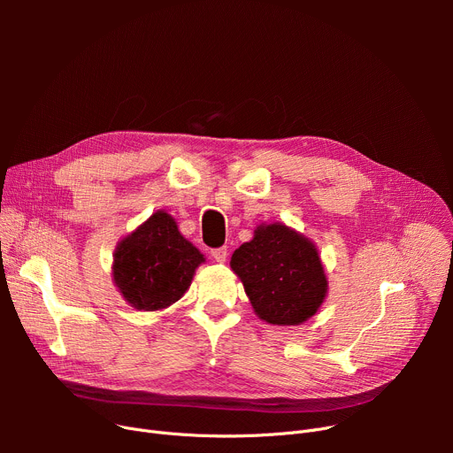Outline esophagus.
<instances>
[{"label": "esophagus", "instance_id": "34e87169", "mask_svg": "<svg viewBox=\"0 0 453 453\" xmlns=\"http://www.w3.org/2000/svg\"><path fill=\"white\" fill-rule=\"evenodd\" d=\"M211 255H212L214 260H217V263H226V260H227V248L226 246L214 248V250H211Z\"/></svg>", "mask_w": 453, "mask_h": 453}]
</instances>
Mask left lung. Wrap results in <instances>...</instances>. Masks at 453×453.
Masks as SVG:
<instances>
[{"label": "left lung", "mask_w": 453, "mask_h": 453, "mask_svg": "<svg viewBox=\"0 0 453 453\" xmlns=\"http://www.w3.org/2000/svg\"><path fill=\"white\" fill-rule=\"evenodd\" d=\"M231 268L251 306L272 325H299L326 296V277L316 246L282 224L260 226L253 241L234 250Z\"/></svg>", "instance_id": "8db88e82"}]
</instances>
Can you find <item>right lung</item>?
I'll use <instances>...</instances> for the list:
<instances>
[{"label":"right lung","instance_id":"obj_1","mask_svg":"<svg viewBox=\"0 0 453 453\" xmlns=\"http://www.w3.org/2000/svg\"><path fill=\"white\" fill-rule=\"evenodd\" d=\"M203 255L183 239L171 214L163 211L117 246L113 280L137 311H161L190 287Z\"/></svg>","mask_w":453,"mask_h":453}]
</instances>
